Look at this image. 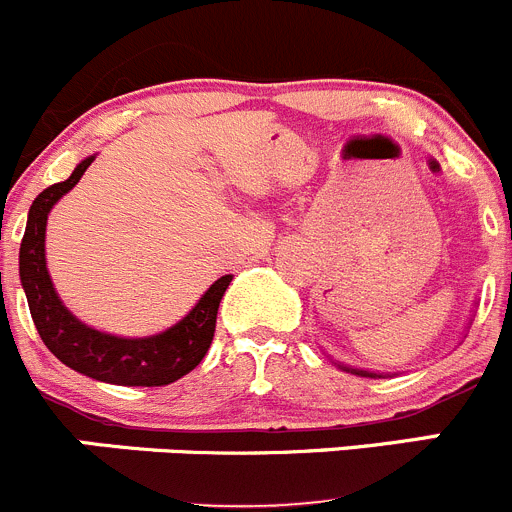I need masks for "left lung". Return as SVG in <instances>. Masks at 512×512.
I'll return each mask as SVG.
<instances>
[{
    "label": "left lung",
    "mask_w": 512,
    "mask_h": 512,
    "mask_svg": "<svg viewBox=\"0 0 512 512\" xmlns=\"http://www.w3.org/2000/svg\"><path fill=\"white\" fill-rule=\"evenodd\" d=\"M343 371H351V373H356V376H371V378H376V373H368V371H358V368H346V366H341Z\"/></svg>",
    "instance_id": "1"
}]
</instances>
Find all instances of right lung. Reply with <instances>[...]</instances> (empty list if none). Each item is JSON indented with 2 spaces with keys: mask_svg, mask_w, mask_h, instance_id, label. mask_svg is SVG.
Listing matches in <instances>:
<instances>
[{
  "mask_svg": "<svg viewBox=\"0 0 512 512\" xmlns=\"http://www.w3.org/2000/svg\"><path fill=\"white\" fill-rule=\"evenodd\" d=\"M94 156L84 159L67 181L47 186L29 209L27 231L19 249V276L44 346L74 371L114 386H169L194 371L209 351L216 313L234 276H221L176 326L159 336L119 338L94 331L74 318L57 296L44 258V231L52 206L77 186Z\"/></svg>",
  "mask_w": 512,
  "mask_h": 512,
  "instance_id": "right-lung-1",
  "label": "right lung"
}]
</instances>
